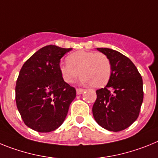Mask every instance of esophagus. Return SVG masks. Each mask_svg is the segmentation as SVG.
<instances>
[{"label":"esophagus","instance_id":"34e87169","mask_svg":"<svg viewBox=\"0 0 158 158\" xmlns=\"http://www.w3.org/2000/svg\"><path fill=\"white\" fill-rule=\"evenodd\" d=\"M84 89H82V88H77L76 89V93L77 94H83V92H84Z\"/></svg>","mask_w":158,"mask_h":158}]
</instances>
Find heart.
<instances>
[{
    "label": "heart",
    "instance_id": "1",
    "mask_svg": "<svg viewBox=\"0 0 158 158\" xmlns=\"http://www.w3.org/2000/svg\"><path fill=\"white\" fill-rule=\"evenodd\" d=\"M60 71L66 83H72L80 74L81 82L94 88L107 84L111 77L112 65L102 52L80 50L67 57V64H60Z\"/></svg>",
    "mask_w": 158,
    "mask_h": 158
}]
</instances>
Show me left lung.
I'll return each mask as SVG.
<instances>
[{
  "mask_svg": "<svg viewBox=\"0 0 158 158\" xmlns=\"http://www.w3.org/2000/svg\"><path fill=\"white\" fill-rule=\"evenodd\" d=\"M97 50L109 57L112 73L107 85L96 90L93 116L100 127L118 132L138 118L143 102L142 78L132 61L122 53L106 48Z\"/></svg>",
  "mask_w": 158,
  "mask_h": 158,
  "instance_id": "left-lung-1",
  "label": "left lung"
}]
</instances>
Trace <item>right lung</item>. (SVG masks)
I'll return each mask as SVG.
<instances>
[{
    "mask_svg": "<svg viewBox=\"0 0 158 158\" xmlns=\"http://www.w3.org/2000/svg\"><path fill=\"white\" fill-rule=\"evenodd\" d=\"M71 48L45 46L22 66L16 80V102L24 124L40 133L62 125L76 90L64 82L60 59Z\"/></svg>",
    "mask_w": 158,
    "mask_h": 158,
    "instance_id": "1",
    "label": "right lung"
}]
</instances>
